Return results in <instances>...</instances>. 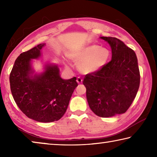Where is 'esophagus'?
I'll use <instances>...</instances> for the list:
<instances>
[{
    "label": "esophagus",
    "mask_w": 157,
    "mask_h": 157,
    "mask_svg": "<svg viewBox=\"0 0 157 157\" xmlns=\"http://www.w3.org/2000/svg\"><path fill=\"white\" fill-rule=\"evenodd\" d=\"M82 81H83V79H82L80 77H78V78H77V82H78V84H81L82 83Z\"/></svg>",
    "instance_id": "obj_1"
}]
</instances>
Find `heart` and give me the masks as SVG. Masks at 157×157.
I'll return each mask as SVG.
<instances>
[{
    "mask_svg": "<svg viewBox=\"0 0 157 157\" xmlns=\"http://www.w3.org/2000/svg\"><path fill=\"white\" fill-rule=\"evenodd\" d=\"M111 53L107 48L92 44L85 46L74 55L79 71L92 74L100 71L108 63Z\"/></svg>",
    "mask_w": 157,
    "mask_h": 157,
    "instance_id": "heart-1",
    "label": "heart"
}]
</instances>
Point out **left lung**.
I'll list each match as a JSON object with an SVG mask.
<instances>
[{
	"label": "left lung",
	"mask_w": 157,
	"mask_h": 157,
	"mask_svg": "<svg viewBox=\"0 0 157 157\" xmlns=\"http://www.w3.org/2000/svg\"><path fill=\"white\" fill-rule=\"evenodd\" d=\"M108 42L111 60L100 71L84 77L86 99L93 112L102 118L125 113L137 94L140 72L136 53L120 39L101 36Z\"/></svg>",
	"instance_id": "obj_1"
}]
</instances>
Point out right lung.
<instances>
[{"mask_svg": "<svg viewBox=\"0 0 157 157\" xmlns=\"http://www.w3.org/2000/svg\"><path fill=\"white\" fill-rule=\"evenodd\" d=\"M45 44L17 57L10 75V89L18 108L28 118L41 123L57 121L65 113L74 90L76 78L63 79L57 65L47 64L41 74L34 75L32 59H38Z\"/></svg>", "mask_w": 157, "mask_h": 157, "instance_id": "1", "label": "right lung"}]
</instances>
